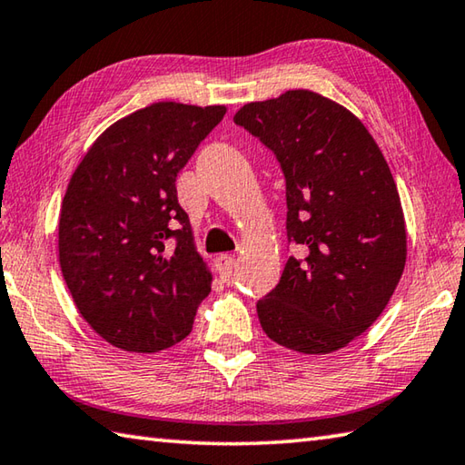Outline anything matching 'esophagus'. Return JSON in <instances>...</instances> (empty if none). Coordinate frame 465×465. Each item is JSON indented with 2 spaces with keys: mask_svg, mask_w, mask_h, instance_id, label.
I'll return each instance as SVG.
<instances>
[{
  "mask_svg": "<svg viewBox=\"0 0 465 465\" xmlns=\"http://www.w3.org/2000/svg\"><path fill=\"white\" fill-rule=\"evenodd\" d=\"M214 267H216V273L221 275V279H224V282H226V279L232 277V273H234L236 261L231 255H218L214 259Z\"/></svg>",
  "mask_w": 465,
  "mask_h": 465,
  "instance_id": "esophagus-1",
  "label": "esophagus"
}]
</instances>
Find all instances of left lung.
Instances as JSON below:
<instances>
[{
	"label": "left lung",
	"instance_id": "8db88e82",
	"mask_svg": "<svg viewBox=\"0 0 465 465\" xmlns=\"http://www.w3.org/2000/svg\"><path fill=\"white\" fill-rule=\"evenodd\" d=\"M234 124L275 153L285 176L287 241L302 247L257 302L279 346L330 354L369 330L405 269L397 183L379 145L346 107L313 91L247 103Z\"/></svg>",
	"mask_w": 465,
	"mask_h": 465
}]
</instances>
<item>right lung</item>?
<instances>
[{
    "label": "right lung",
    "mask_w": 465,
    "mask_h": 465,
    "mask_svg": "<svg viewBox=\"0 0 465 465\" xmlns=\"http://www.w3.org/2000/svg\"><path fill=\"white\" fill-rule=\"evenodd\" d=\"M224 113L173 101L139 109L96 137L68 182L60 269L76 310L113 346H173L210 293L176 178Z\"/></svg>",
    "instance_id": "right-lung-1"
}]
</instances>
